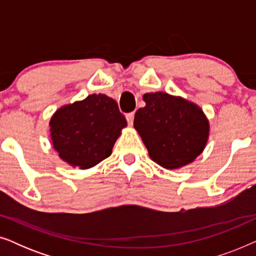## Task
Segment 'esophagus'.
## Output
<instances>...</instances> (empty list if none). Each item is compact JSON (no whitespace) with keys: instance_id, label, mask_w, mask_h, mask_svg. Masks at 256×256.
<instances>
[{"instance_id":"34e87169","label":"esophagus","mask_w":256,"mask_h":256,"mask_svg":"<svg viewBox=\"0 0 256 256\" xmlns=\"http://www.w3.org/2000/svg\"><path fill=\"white\" fill-rule=\"evenodd\" d=\"M134 116L135 114L134 113H128L127 115H126V118H127V122L129 124H132V122H134Z\"/></svg>"}]
</instances>
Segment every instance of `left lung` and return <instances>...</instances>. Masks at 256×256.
Here are the masks:
<instances>
[{
    "label": "left lung",
    "instance_id": "obj_1",
    "mask_svg": "<svg viewBox=\"0 0 256 256\" xmlns=\"http://www.w3.org/2000/svg\"><path fill=\"white\" fill-rule=\"evenodd\" d=\"M146 106L135 113L134 127L154 162L180 169L194 162L208 140L210 124L197 104L164 92L146 93Z\"/></svg>",
    "mask_w": 256,
    "mask_h": 256
}]
</instances>
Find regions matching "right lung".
<instances>
[{
  "mask_svg": "<svg viewBox=\"0 0 256 256\" xmlns=\"http://www.w3.org/2000/svg\"><path fill=\"white\" fill-rule=\"evenodd\" d=\"M126 126L116 101L104 94H90L56 112L50 120L51 140L62 160L85 170L110 156Z\"/></svg>",
  "mask_w": 256,
  "mask_h": 256,
  "instance_id": "obj_1",
  "label": "right lung"
}]
</instances>
